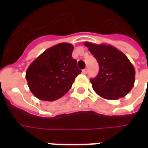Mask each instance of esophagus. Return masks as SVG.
Returning a JSON list of instances; mask_svg holds the SVG:
<instances>
[{
  "instance_id": "1",
  "label": "esophagus",
  "mask_w": 148,
  "mask_h": 148,
  "mask_svg": "<svg viewBox=\"0 0 148 148\" xmlns=\"http://www.w3.org/2000/svg\"><path fill=\"white\" fill-rule=\"evenodd\" d=\"M82 73H83V74H87V73H88V69H87V68H86V69H84L83 71H82Z\"/></svg>"
}]
</instances>
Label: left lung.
I'll return each instance as SVG.
<instances>
[{
	"instance_id": "1",
	"label": "left lung",
	"mask_w": 148,
	"mask_h": 148,
	"mask_svg": "<svg viewBox=\"0 0 148 148\" xmlns=\"http://www.w3.org/2000/svg\"><path fill=\"white\" fill-rule=\"evenodd\" d=\"M99 65V73L91 79L93 90L105 99L124 97L133 88L135 69L124 53L115 47L106 43L96 44L85 42Z\"/></svg>"
}]
</instances>
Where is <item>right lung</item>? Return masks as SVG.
Instances as JSON below:
<instances>
[{"label":"right lung","instance_id":"1","mask_svg":"<svg viewBox=\"0 0 148 148\" xmlns=\"http://www.w3.org/2000/svg\"><path fill=\"white\" fill-rule=\"evenodd\" d=\"M73 51L71 43L60 42L47 49L29 65L25 77L36 97L54 101L69 91L81 73L72 58Z\"/></svg>","mask_w":148,"mask_h":148}]
</instances>
